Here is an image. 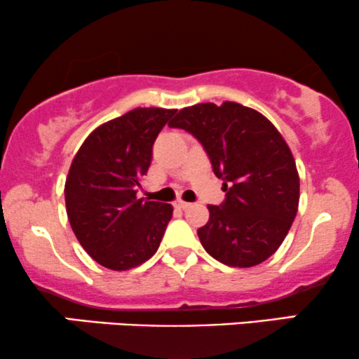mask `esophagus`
Wrapping results in <instances>:
<instances>
[{"mask_svg":"<svg viewBox=\"0 0 359 359\" xmlns=\"http://www.w3.org/2000/svg\"><path fill=\"white\" fill-rule=\"evenodd\" d=\"M175 206L180 208V210H187V208L191 206V203H187V201H183V200H178V201L175 203Z\"/></svg>","mask_w":359,"mask_h":359,"instance_id":"34e87169","label":"esophagus"}]
</instances>
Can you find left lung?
<instances>
[{"mask_svg": "<svg viewBox=\"0 0 359 359\" xmlns=\"http://www.w3.org/2000/svg\"><path fill=\"white\" fill-rule=\"evenodd\" d=\"M170 126L191 133L224 181L226 198L208 206L210 219L198 229L203 248L233 268L263 263L281 246L299 203L298 170L280 131L233 101L183 108Z\"/></svg>", "mask_w": 359, "mask_h": 359, "instance_id": "8db88e82", "label": "left lung"}]
</instances>
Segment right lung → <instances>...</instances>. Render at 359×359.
I'll list each match as a JSON object with an SVG mask.
<instances>
[{"mask_svg": "<svg viewBox=\"0 0 359 359\" xmlns=\"http://www.w3.org/2000/svg\"><path fill=\"white\" fill-rule=\"evenodd\" d=\"M176 109L136 108L96 128L78 149L65 184L79 245L101 266L126 271L156 253L172 216L168 203L136 196L153 144Z\"/></svg>", "mask_w": 359, "mask_h": 359, "instance_id": "obj_1", "label": "right lung"}]
</instances>
